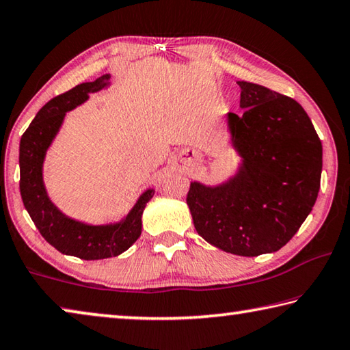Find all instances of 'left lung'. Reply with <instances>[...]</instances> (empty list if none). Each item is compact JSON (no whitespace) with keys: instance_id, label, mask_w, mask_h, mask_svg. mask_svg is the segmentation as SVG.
I'll list each match as a JSON object with an SVG mask.
<instances>
[{"instance_id":"8db88e82","label":"left lung","mask_w":350,"mask_h":350,"mask_svg":"<svg viewBox=\"0 0 350 350\" xmlns=\"http://www.w3.org/2000/svg\"><path fill=\"white\" fill-rule=\"evenodd\" d=\"M238 85L244 112H230L228 128L241 168L217 187L191 182L187 204L206 242L239 256H259L286 245L312 211L323 145L296 100L254 83Z\"/></svg>"}]
</instances>
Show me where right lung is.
<instances>
[{
  "instance_id": "add662e5",
  "label": "right lung",
  "mask_w": 350,
  "mask_h": 350,
  "mask_svg": "<svg viewBox=\"0 0 350 350\" xmlns=\"http://www.w3.org/2000/svg\"><path fill=\"white\" fill-rule=\"evenodd\" d=\"M109 83V75L81 83L72 90L49 100L21 135L20 142V191L29 216L41 236L58 252L80 259L94 260L118 256L128 250L142 233V215L154 189L139 198L134 208L118 224L88 225L74 221L57 208L47 198L43 183L46 151L60 129L64 114L88 100Z\"/></svg>"
}]
</instances>
